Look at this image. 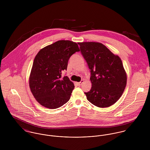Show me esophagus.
Returning a JSON list of instances; mask_svg holds the SVG:
<instances>
[{"label": "esophagus", "mask_w": 150, "mask_h": 150, "mask_svg": "<svg viewBox=\"0 0 150 150\" xmlns=\"http://www.w3.org/2000/svg\"><path fill=\"white\" fill-rule=\"evenodd\" d=\"M83 82H84V80H81L80 82H79V83H77V84L78 86H81Z\"/></svg>", "instance_id": "34e87169"}]
</instances>
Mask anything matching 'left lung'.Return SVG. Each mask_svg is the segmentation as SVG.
<instances>
[{
    "label": "left lung",
    "instance_id": "1",
    "mask_svg": "<svg viewBox=\"0 0 150 150\" xmlns=\"http://www.w3.org/2000/svg\"><path fill=\"white\" fill-rule=\"evenodd\" d=\"M78 44L91 70L92 86L88 92H85L88 100L100 108L114 105L127 86V73L121 58L102 43Z\"/></svg>",
    "mask_w": 150,
    "mask_h": 150
}]
</instances>
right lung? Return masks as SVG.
I'll use <instances>...</instances> for the list:
<instances>
[{"label": "right lung", "mask_w": 150, "mask_h": 150, "mask_svg": "<svg viewBox=\"0 0 150 150\" xmlns=\"http://www.w3.org/2000/svg\"><path fill=\"white\" fill-rule=\"evenodd\" d=\"M80 51L78 44L59 40L41 49L36 55L29 78L32 93L42 106L50 109L67 103L74 88L68 77H62L70 57Z\"/></svg>", "instance_id": "add662e5"}]
</instances>
